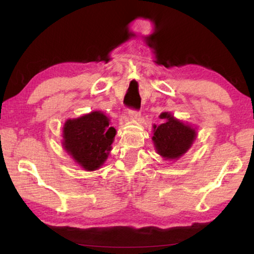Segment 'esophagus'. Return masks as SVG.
Returning a JSON list of instances; mask_svg holds the SVG:
<instances>
[{"label": "esophagus", "mask_w": 254, "mask_h": 254, "mask_svg": "<svg viewBox=\"0 0 254 254\" xmlns=\"http://www.w3.org/2000/svg\"><path fill=\"white\" fill-rule=\"evenodd\" d=\"M140 111H137V110H133V109H131L130 111H128V117L130 118H132V119H137L140 117Z\"/></svg>", "instance_id": "1"}]
</instances>
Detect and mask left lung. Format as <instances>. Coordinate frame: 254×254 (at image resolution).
Returning a JSON list of instances; mask_svg holds the SVG:
<instances>
[{
	"label": "left lung",
	"instance_id": "obj_1",
	"mask_svg": "<svg viewBox=\"0 0 254 254\" xmlns=\"http://www.w3.org/2000/svg\"><path fill=\"white\" fill-rule=\"evenodd\" d=\"M160 119L165 123L154 126L153 143L159 154L167 159H176L187 151L192 144L196 132L194 128L171 117L169 113H161Z\"/></svg>",
	"mask_w": 254,
	"mask_h": 254
}]
</instances>
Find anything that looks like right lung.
<instances>
[{"mask_svg": "<svg viewBox=\"0 0 254 254\" xmlns=\"http://www.w3.org/2000/svg\"><path fill=\"white\" fill-rule=\"evenodd\" d=\"M101 112H92L64 127V147L85 170H96L104 163L115 136V128Z\"/></svg>", "mask_w": 254, "mask_h": 254, "instance_id": "right-lung-1", "label": "right lung"}]
</instances>
